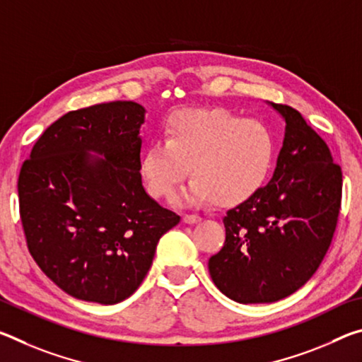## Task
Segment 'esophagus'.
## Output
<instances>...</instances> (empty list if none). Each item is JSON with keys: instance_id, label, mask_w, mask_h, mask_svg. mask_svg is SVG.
<instances>
[{"instance_id": "1", "label": "esophagus", "mask_w": 362, "mask_h": 362, "mask_svg": "<svg viewBox=\"0 0 362 362\" xmlns=\"http://www.w3.org/2000/svg\"><path fill=\"white\" fill-rule=\"evenodd\" d=\"M183 222L185 223H188V225H192V223H196V222H199L201 220V217L199 216H194V214H185V216H183Z\"/></svg>"}]
</instances>
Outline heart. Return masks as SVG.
<instances>
[{
  "instance_id": "heart-1",
  "label": "heart",
  "mask_w": 362,
  "mask_h": 362,
  "mask_svg": "<svg viewBox=\"0 0 362 362\" xmlns=\"http://www.w3.org/2000/svg\"><path fill=\"white\" fill-rule=\"evenodd\" d=\"M274 155L276 142L260 121L226 110H183L169 119L166 140L146 146L140 173L151 196L170 198L189 168L187 203L238 206L265 185Z\"/></svg>"
}]
</instances>
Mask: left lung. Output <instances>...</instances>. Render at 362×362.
I'll use <instances>...</instances> for the list:
<instances>
[{"mask_svg": "<svg viewBox=\"0 0 362 362\" xmlns=\"http://www.w3.org/2000/svg\"><path fill=\"white\" fill-rule=\"evenodd\" d=\"M286 121L272 180L223 217L225 244L209 259L214 284L238 303H272L313 276L332 241L341 169L297 110L269 103Z\"/></svg>", "mask_w": 362, "mask_h": 362, "instance_id": "8db88e82", "label": "left lung"}]
</instances>
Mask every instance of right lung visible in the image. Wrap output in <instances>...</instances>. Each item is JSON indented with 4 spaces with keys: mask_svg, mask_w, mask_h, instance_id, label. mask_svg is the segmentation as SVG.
<instances>
[{
    "mask_svg": "<svg viewBox=\"0 0 362 362\" xmlns=\"http://www.w3.org/2000/svg\"><path fill=\"white\" fill-rule=\"evenodd\" d=\"M145 108L110 102L75 110L36 140L19 175L30 254L69 296L102 305L131 297L159 238L180 222L140 175Z\"/></svg>",
    "mask_w": 362,
    "mask_h": 362,
    "instance_id": "right-lung-1",
    "label": "right lung"
}]
</instances>
